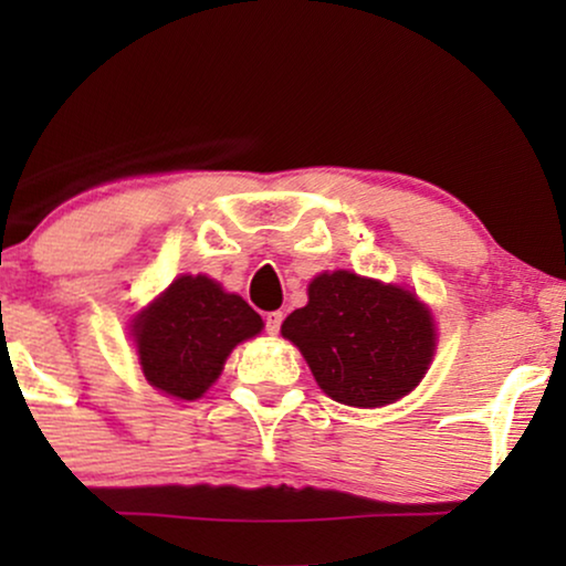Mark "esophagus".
I'll return each instance as SVG.
<instances>
[{
    "label": "esophagus",
    "instance_id": "34e87169",
    "mask_svg": "<svg viewBox=\"0 0 566 566\" xmlns=\"http://www.w3.org/2000/svg\"><path fill=\"white\" fill-rule=\"evenodd\" d=\"M281 322H283V314H281V312H270V314H265V329H268V335H277V332H281Z\"/></svg>",
    "mask_w": 566,
    "mask_h": 566
}]
</instances>
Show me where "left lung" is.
I'll use <instances>...</instances> for the list:
<instances>
[{
  "label": "left lung",
  "mask_w": 566,
  "mask_h": 566,
  "mask_svg": "<svg viewBox=\"0 0 566 566\" xmlns=\"http://www.w3.org/2000/svg\"><path fill=\"white\" fill-rule=\"evenodd\" d=\"M281 332L327 397L363 409L407 397L428 374L438 339L415 291L350 270L316 275L308 304L289 314Z\"/></svg>",
  "instance_id": "8db88e82"
}]
</instances>
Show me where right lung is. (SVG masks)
I'll list each match as a JSON object with an SVG mask.
<instances>
[{
	"label": "right lung",
	"instance_id": "1",
	"mask_svg": "<svg viewBox=\"0 0 566 566\" xmlns=\"http://www.w3.org/2000/svg\"><path fill=\"white\" fill-rule=\"evenodd\" d=\"M260 314L208 275H180L130 322L138 366L154 389L200 399L239 343L260 335Z\"/></svg>",
	"mask_w": 566,
	"mask_h": 566
}]
</instances>
